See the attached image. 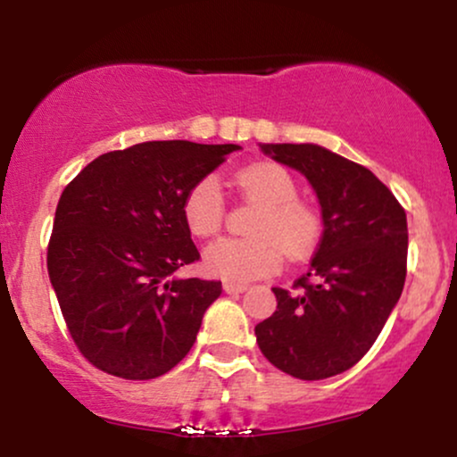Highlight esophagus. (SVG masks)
I'll return each mask as SVG.
<instances>
[{
	"instance_id": "obj_1",
	"label": "esophagus",
	"mask_w": 457,
	"mask_h": 457,
	"mask_svg": "<svg viewBox=\"0 0 457 457\" xmlns=\"http://www.w3.org/2000/svg\"><path fill=\"white\" fill-rule=\"evenodd\" d=\"M223 290L228 292V295H243L246 290L245 283H232V281H225L223 283Z\"/></svg>"
}]
</instances>
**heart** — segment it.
<instances>
[{
	"mask_svg": "<svg viewBox=\"0 0 457 457\" xmlns=\"http://www.w3.org/2000/svg\"><path fill=\"white\" fill-rule=\"evenodd\" d=\"M234 185L260 204L249 223V238H223L204 251V270L225 281L245 283L279 269L283 253L301 260L316 249L322 223L318 212L296 199V182L277 162H253L236 171ZM223 197L214 178H204L188 188L182 202V219L188 232L208 238L223 223Z\"/></svg>",
	"mask_w": 457,
	"mask_h": 457,
	"instance_id": "b5f03b06",
	"label": "heart"
}]
</instances>
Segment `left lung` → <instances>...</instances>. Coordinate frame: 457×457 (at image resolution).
I'll return each mask as SVG.
<instances>
[{
  "instance_id": "obj_1",
  "label": "left lung",
  "mask_w": 457,
  "mask_h": 457,
  "mask_svg": "<svg viewBox=\"0 0 457 457\" xmlns=\"http://www.w3.org/2000/svg\"><path fill=\"white\" fill-rule=\"evenodd\" d=\"M316 191L324 232L295 290L272 287L277 312L255 327L262 354L301 380H322L363 359L406 281V212L359 162L316 144H260Z\"/></svg>"
}]
</instances>
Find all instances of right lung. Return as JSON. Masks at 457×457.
Returning <instances> with one entry per match:
<instances>
[{"label": "right lung", "instance_id": "obj_1", "mask_svg": "<svg viewBox=\"0 0 457 457\" xmlns=\"http://www.w3.org/2000/svg\"><path fill=\"white\" fill-rule=\"evenodd\" d=\"M236 150L144 141L101 154L64 188L46 269L66 327L94 367L150 380L195 344L221 281L171 277L199 258L182 202Z\"/></svg>", "mask_w": 457, "mask_h": 457}]
</instances>
